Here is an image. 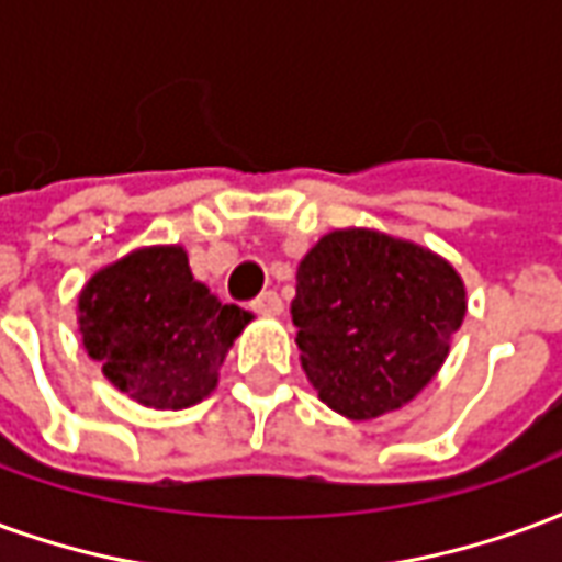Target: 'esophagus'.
Here are the masks:
<instances>
[{
  "label": "esophagus",
  "mask_w": 562,
  "mask_h": 562,
  "mask_svg": "<svg viewBox=\"0 0 562 562\" xmlns=\"http://www.w3.org/2000/svg\"><path fill=\"white\" fill-rule=\"evenodd\" d=\"M252 310H256L258 316H280V313H282L280 294H277V292L258 294L256 301H252Z\"/></svg>",
  "instance_id": "34e87169"
}]
</instances>
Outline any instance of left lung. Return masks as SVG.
Segmentation results:
<instances>
[{"label": "left lung", "instance_id": "obj_1", "mask_svg": "<svg viewBox=\"0 0 562 562\" xmlns=\"http://www.w3.org/2000/svg\"><path fill=\"white\" fill-rule=\"evenodd\" d=\"M467 316L451 261L376 228H337L297 265L292 322L318 401L370 422L415 401Z\"/></svg>", "mask_w": 562, "mask_h": 562}]
</instances>
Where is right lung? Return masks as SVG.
<instances>
[{
    "label": "right lung",
    "instance_id": "1",
    "mask_svg": "<svg viewBox=\"0 0 562 562\" xmlns=\"http://www.w3.org/2000/svg\"><path fill=\"white\" fill-rule=\"evenodd\" d=\"M252 313L222 304L189 270L183 246H140L95 270L78 294L83 349L104 379L147 409H189L220 385V367Z\"/></svg>",
    "mask_w": 562,
    "mask_h": 562
}]
</instances>
